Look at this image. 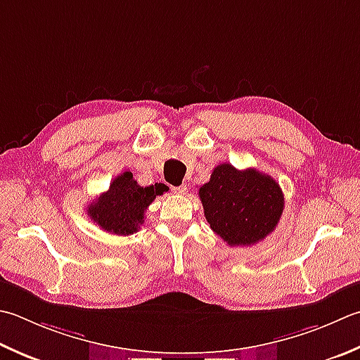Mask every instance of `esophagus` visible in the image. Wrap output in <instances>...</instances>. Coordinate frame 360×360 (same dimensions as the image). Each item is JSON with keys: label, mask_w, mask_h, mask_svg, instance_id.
Masks as SVG:
<instances>
[{"label": "esophagus", "mask_w": 360, "mask_h": 360, "mask_svg": "<svg viewBox=\"0 0 360 360\" xmlns=\"http://www.w3.org/2000/svg\"><path fill=\"white\" fill-rule=\"evenodd\" d=\"M173 192L178 193V195H184L187 192V186H178V187H173Z\"/></svg>", "instance_id": "1"}]
</instances>
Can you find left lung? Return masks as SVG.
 <instances>
[{"mask_svg": "<svg viewBox=\"0 0 360 360\" xmlns=\"http://www.w3.org/2000/svg\"><path fill=\"white\" fill-rule=\"evenodd\" d=\"M198 195L210 228L231 246L264 240L284 210L278 182L255 168L240 172L231 164H220Z\"/></svg>", "mask_w": 360, "mask_h": 360, "instance_id": "8db88e82", "label": "left lung"}]
</instances>
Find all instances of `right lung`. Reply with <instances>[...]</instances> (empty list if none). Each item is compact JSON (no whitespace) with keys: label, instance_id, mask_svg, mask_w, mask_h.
<instances>
[{"label":"right lung","instance_id":"1","mask_svg":"<svg viewBox=\"0 0 360 360\" xmlns=\"http://www.w3.org/2000/svg\"><path fill=\"white\" fill-rule=\"evenodd\" d=\"M164 192H167L165 184L140 187L132 179V173L126 170L112 181L108 192L89 204L87 214L105 232L129 236L140 229L145 221V210Z\"/></svg>","mask_w":360,"mask_h":360}]
</instances>
